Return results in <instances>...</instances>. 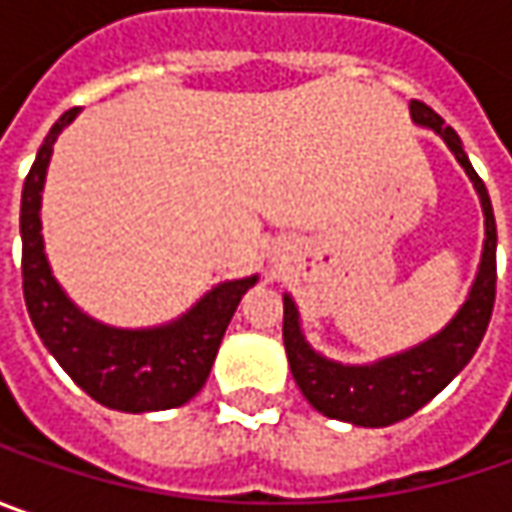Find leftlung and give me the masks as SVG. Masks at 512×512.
I'll list each match as a JSON object with an SVG mask.
<instances>
[{"label": "left lung", "instance_id": "1", "mask_svg": "<svg viewBox=\"0 0 512 512\" xmlns=\"http://www.w3.org/2000/svg\"><path fill=\"white\" fill-rule=\"evenodd\" d=\"M410 116L419 128L442 136V142L456 156V162L462 165L467 179L479 193L484 213L482 262L467 299L439 333L407 347L402 353L367 364H342L313 350V344L307 342L302 330V316L293 296L290 293L282 296L285 299L282 336H285L287 362L302 396L327 419L350 422L356 427H387L402 422L433 396H439L479 350L496 302V219H493L487 187L470 165L459 133L444 125L439 113L413 99Z\"/></svg>", "mask_w": 512, "mask_h": 512}]
</instances>
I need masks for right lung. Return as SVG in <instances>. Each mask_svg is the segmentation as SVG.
I'll return each instance as SVG.
<instances>
[{
	"label": "right lung",
	"mask_w": 512,
	"mask_h": 512,
	"mask_svg": "<svg viewBox=\"0 0 512 512\" xmlns=\"http://www.w3.org/2000/svg\"><path fill=\"white\" fill-rule=\"evenodd\" d=\"M79 108L50 128L22 187V287L30 322L50 356L90 399L122 413L170 410L205 387L227 325L259 276L210 287L179 319L156 327H113L88 316L56 282L42 236V190L59 133Z\"/></svg>",
	"instance_id": "obj_1"
}]
</instances>
